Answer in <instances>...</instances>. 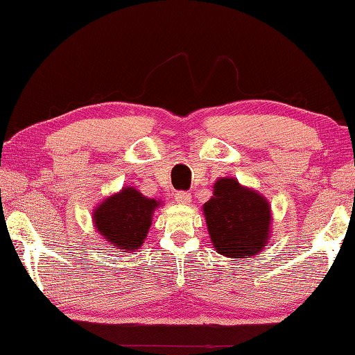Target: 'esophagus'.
I'll return each mask as SVG.
<instances>
[{"label":"esophagus","mask_w":355,"mask_h":355,"mask_svg":"<svg viewBox=\"0 0 355 355\" xmlns=\"http://www.w3.org/2000/svg\"><path fill=\"white\" fill-rule=\"evenodd\" d=\"M175 200L178 203H183V205H186V203L191 202V192L188 191H178L175 194Z\"/></svg>","instance_id":"34e87169"}]
</instances>
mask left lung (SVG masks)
Segmentation results:
<instances>
[{
  "mask_svg": "<svg viewBox=\"0 0 355 355\" xmlns=\"http://www.w3.org/2000/svg\"><path fill=\"white\" fill-rule=\"evenodd\" d=\"M209 238L219 254L230 258L261 252L271 227V208L258 192L243 188L235 178H220L205 205Z\"/></svg>",
  "mask_w": 355,
  "mask_h": 355,
  "instance_id": "obj_1",
  "label": "left lung"
}]
</instances>
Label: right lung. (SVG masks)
Masks as SVG:
<instances>
[{"instance_id":"add662e5","label":"right lung","mask_w":355,"mask_h":355,"mask_svg":"<svg viewBox=\"0 0 355 355\" xmlns=\"http://www.w3.org/2000/svg\"><path fill=\"white\" fill-rule=\"evenodd\" d=\"M159 203L144 197L139 191L123 188L119 194L100 203L94 211V224L106 241L116 249H139L152 225V214Z\"/></svg>"}]
</instances>
